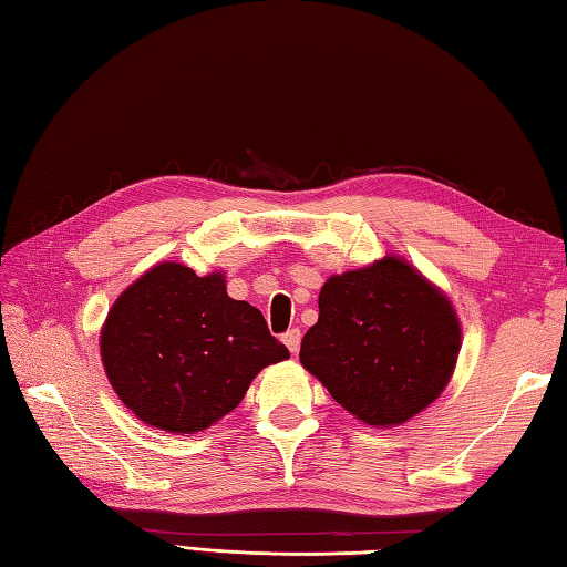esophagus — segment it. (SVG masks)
Masks as SVG:
<instances>
[{"instance_id": "esophagus-1", "label": "esophagus", "mask_w": 567, "mask_h": 567, "mask_svg": "<svg viewBox=\"0 0 567 567\" xmlns=\"http://www.w3.org/2000/svg\"><path fill=\"white\" fill-rule=\"evenodd\" d=\"M282 341L287 348H290V353H297L299 343H302V333H299V329H290L282 336Z\"/></svg>"}]
</instances>
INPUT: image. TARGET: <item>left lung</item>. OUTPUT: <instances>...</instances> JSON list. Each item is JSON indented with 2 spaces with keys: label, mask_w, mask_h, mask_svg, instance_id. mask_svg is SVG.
I'll use <instances>...</instances> for the list:
<instances>
[{
  "label": "left lung",
  "mask_w": 567,
  "mask_h": 567,
  "mask_svg": "<svg viewBox=\"0 0 567 567\" xmlns=\"http://www.w3.org/2000/svg\"><path fill=\"white\" fill-rule=\"evenodd\" d=\"M457 351L451 299L406 260L384 256L323 282L299 360L355 419L396 426L439 400Z\"/></svg>",
  "instance_id": "left-lung-1"
}]
</instances>
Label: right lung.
<instances>
[{
  "label": "right lung",
  "mask_w": 567,
  "mask_h": 567,
  "mask_svg": "<svg viewBox=\"0 0 567 567\" xmlns=\"http://www.w3.org/2000/svg\"><path fill=\"white\" fill-rule=\"evenodd\" d=\"M100 353L118 400L167 433L209 429L262 368L290 358L256 307L226 295L224 272L179 262H158L118 295Z\"/></svg>",
  "instance_id": "1"
}]
</instances>
